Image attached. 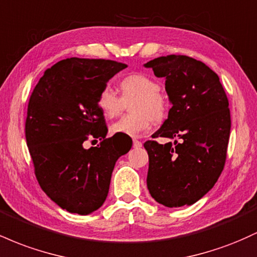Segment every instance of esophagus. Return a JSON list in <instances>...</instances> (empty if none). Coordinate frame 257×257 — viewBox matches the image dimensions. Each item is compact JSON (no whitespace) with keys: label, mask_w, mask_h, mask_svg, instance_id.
I'll return each instance as SVG.
<instances>
[{"label":"esophagus","mask_w":257,"mask_h":257,"mask_svg":"<svg viewBox=\"0 0 257 257\" xmlns=\"http://www.w3.org/2000/svg\"><path fill=\"white\" fill-rule=\"evenodd\" d=\"M133 145H134L135 149H138V147H141V145H143V144H141V141L134 140V141H133Z\"/></svg>","instance_id":"obj_1"}]
</instances>
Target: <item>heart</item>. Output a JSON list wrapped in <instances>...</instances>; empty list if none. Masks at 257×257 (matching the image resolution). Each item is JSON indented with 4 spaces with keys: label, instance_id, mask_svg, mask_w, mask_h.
<instances>
[{
    "label": "heart",
    "instance_id": "obj_1",
    "mask_svg": "<svg viewBox=\"0 0 257 257\" xmlns=\"http://www.w3.org/2000/svg\"><path fill=\"white\" fill-rule=\"evenodd\" d=\"M120 96L108 85L99 90L96 106L106 118H114L122 110L123 101L133 99L129 105L132 114L122 117L111 125L113 134L138 138L151 129L153 119H162L167 112V99L157 79L144 72H132L118 81Z\"/></svg>",
    "mask_w": 257,
    "mask_h": 257
}]
</instances>
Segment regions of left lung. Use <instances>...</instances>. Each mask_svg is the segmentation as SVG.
<instances>
[{"mask_svg":"<svg viewBox=\"0 0 257 257\" xmlns=\"http://www.w3.org/2000/svg\"><path fill=\"white\" fill-rule=\"evenodd\" d=\"M166 78L172 108L152 138L180 139L162 145L149 140L147 188L168 208L191 205L206 194L222 173L231 132L228 99L219 76L186 55H167L145 64Z\"/></svg>","mask_w":257,"mask_h":257,"instance_id":"obj_1","label":"left lung"}]
</instances>
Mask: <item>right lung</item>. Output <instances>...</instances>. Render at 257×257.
Segmentation results:
<instances>
[{
    "label": "right lung",
    "instance_id": "right-lung-1",
    "mask_svg": "<svg viewBox=\"0 0 257 257\" xmlns=\"http://www.w3.org/2000/svg\"><path fill=\"white\" fill-rule=\"evenodd\" d=\"M126 65L105 59H65L47 69L28 105L25 137L44 193L69 213L88 215L104 204L114 164L131 146L106 138L99 90ZM100 145L87 150V140Z\"/></svg>",
    "mask_w": 257,
    "mask_h": 257
}]
</instances>
